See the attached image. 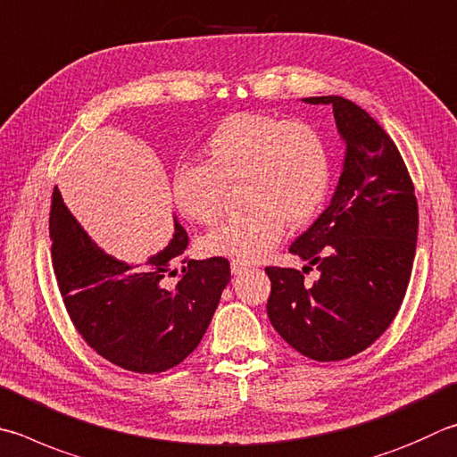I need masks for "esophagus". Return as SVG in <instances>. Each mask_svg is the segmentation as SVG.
Masks as SVG:
<instances>
[{"mask_svg": "<svg viewBox=\"0 0 457 457\" xmlns=\"http://www.w3.org/2000/svg\"><path fill=\"white\" fill-rule=\"evenodd\" d=\"M247 270V265L242 262H231V273L234 276H242V273Z\"/></svg>", "mask_w": 457, "mask_h": 457, "instance_id": "34e87169", "label": "esophagus"}]
</instances>
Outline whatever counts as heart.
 <instances>
[{
    "label": "heart",
    "instance_id": "heart-1",
    "mask_svg": "<svg viewBox=\"0 0 457 457\" xmlns=\"http://www.w3.org/2000/svg\"><path fill=\"white\" fill-rule=\"evenodd\" d=\"M242 187V207L200 239L205 257L253 263L268 257L286 223L305 226L320 213L329 189V157L318 129L265 113H236L212 131L205 165L187 163L173 173V202L200 226H212L226 207L228 189Z\"/></svg>",
    "mask_w": 457,
    "mask_h": 457
}]
</instances>
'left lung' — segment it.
<instances>
[{"label":"left lung","mask_w":457,"mask_h":457,"mask_svg":"<svg viewBox=\"0 0 457 457\" xmlns=\"http://www.w3.org/2000/svg\"><path fill=\"white\" fill-rule=\"evenodd\" d=\"M334 107L345 145L328 210L289 252L308 265L265 268L271 326L302 355L339 361L370 347L400 312L418 242V200L400 149L371 115L339 96L305 97ZM315 264L320 278L303 284Z\"/></svg>","instance_id":"obj_1"}]
</instances>
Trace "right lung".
<instances>
[{"instance_id": "add662e5", "label": "right lung", "mask_w": 457, "mask_h": 457, "mask_svg": "<svg viewBox=\"0 0 457 457\" xmlns=\"http://www.w3.org/2000/svg\"><path fill=\"white\" fill-rule=\"evenodd\" d=\"M49 237L57 287L78 334L128 371L162 373L184 361L202 342L229 281L226 257L187 260L189 237L179 223L170 245L145 265L115 260L91 242L57 187ZM173 275L180 278L176 287L167 281Z\"/></svg>"}]
</instances>
